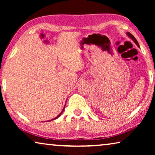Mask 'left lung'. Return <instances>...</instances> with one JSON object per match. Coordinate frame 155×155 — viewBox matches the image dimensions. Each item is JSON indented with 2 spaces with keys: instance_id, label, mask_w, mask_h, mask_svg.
Here are the masks:
<instances>
[{
  "instance_id": "1",
  "label": "left lung",
  "mask_w": 155,
  "mask_h": 155,
  "mask_svg": "<svg viewBox=\"0 0 155 155\" xmlns=\"http://www.w3.org/2000/svg\"><path fill=\"white\" fill-rule=\"evenodd\" d=\"M126 35H127L128 37V38H130L131 40H132L133 41H134V42L135 43L136 45H137V46L139 47V48H140V44H139L138 41H137V40H136V39L135 38V37L132 35V34L130 33L129 32H127V33H126Z\"/></svg>"
}]
</instances>
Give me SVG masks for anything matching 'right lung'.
<instances>
[{"label": "right lung", "mask_w": 155, "mask_h": 155, "mask_svg": "<svg viewBox=\"0 0 155 155\" xmlns=\"http://www.w3.org/2000/svg\"><path fill=\"white\" fill-rule=\"evenodd\" d=\"M65 106H64V109H62V111H61V113H60V114L58 115H57V116L56 117H54V118H53V119H52V120H48V122H50V121H52V120H56V119H57V118H58V117H60V116H61V115L62 114V113L63 112H64V109H65Z\"/></svg>", "instance_id": "1"}]
</instances>
